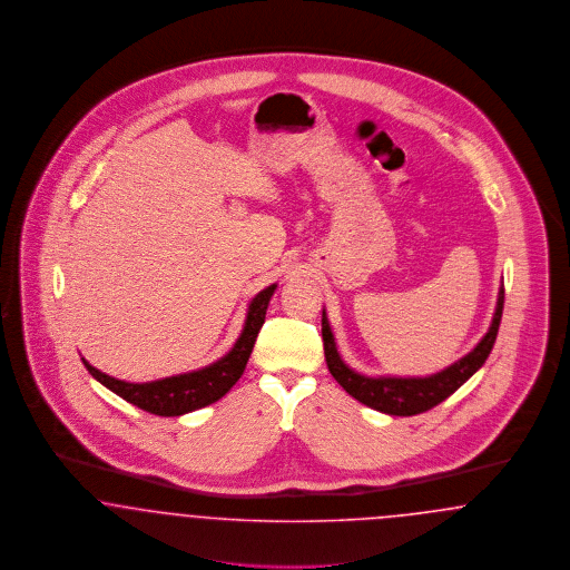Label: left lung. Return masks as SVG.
I'll use <instances>...</instances> for the list:
<instances>
[{
    "mask_svg": "<svg viewBox=\"0 0 570 570\" xmlns=\"http://www.w3.org/2000/svg\"><path fill=\"white\" fill-rule=\"evenodd\" d=\"M502 311H504V285L498 296V306L495 315L491 322V328L482 336L479 345L459 362L450 364L442 373H435L431 377H364L356 371H352L336 352L334 336L330 330L326 311L322 315V336H324V354H326V364L332 377L347 390L360 403L384 412L390 416H416L442 401H446L450 394L456 389H461L480 366L484 360L489 358L500 322H502Z\"/></svg>",
    "mask_w": 570,
    "mask_h": 570,
    "instance_id": "1",
    "label": "left lung"
}]
</instances>
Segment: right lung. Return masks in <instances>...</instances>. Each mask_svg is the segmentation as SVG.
<instances>
[{
    "instance_id": "right-lung-1",
    "label": "right lung",
    "mask_w": 570,
    "mask_h": 570,
    "mask_svg": "<svg viewBox=\"0 0 570 570\" xmlns=\"http://www.w3.org/2000/svg\"><path fill=\"white\" fill-rule=\"evenodd\" d=\"M274 289L276 285H271L253 298L240 338L236 341V345L227 356L216 360L206 368L156 380V382H146V384H130V382H121L105 375L102 371L94 368L88 360H83V364L90 371L91 377H96L102 386L116 392L124 401L141 407L144 412H150L156 416H181V414L202 410L214 401H218L220 396H225L240 380L246 362L250 358V352L255 347L257 334L266 322V311H268V302Z\"/></svg>"
}]
</instances>
